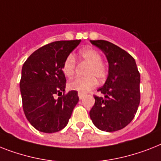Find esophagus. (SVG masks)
I'll return each instance as SVG.
<instances>
[{"instance_id": "34e87169", "label": "esophagus", "mask_w": 161, "mask_h": 161, "mask_svg": "<svg viewBox=\"0 0 161 161\" xmlns=\"http://www.w3.org/2000/svg\"><path fill=\"white\" fill-rule=\"evenodd\" d=\"M78 97H79V98H80V99L83 98V97L85 96V94L83 93V92H78Z\"/></svg>"}]
</instances>
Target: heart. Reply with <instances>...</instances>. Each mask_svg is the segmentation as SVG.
<instances>
[{
  "instance_id": "b5f03b06",
  "label": "heart",
  "mask_w": 161,
  "mask_h": 161,
  "mask_svg": "<svg viewBox=\"0 0 161 161\" xmlns=\"http://www.w3.org/2000/svg\"><path fill=\"white\" fill-rule=\"evenodd\" d=\"M78 57L83 62L88 64L85 70V77H79L72 79L68 83L69 89L80 92H86L97 85V79L105 80L108 77V68L102 61V55L96 49L87 47L81 49ZM76 60L72 54L68 55L63 63V72L67 77L74 76L76 71Z\"/></svg>"
}]
</instances>
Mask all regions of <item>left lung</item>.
Here are the masks:
<instances>
[{
	"mask_svg": "<svg viewBox=\"0 0 161 161\" xmlns=\"http://www.w3.org/2000/svg\"><path fill=\"white\" fill-rule=\"evenodd\" d=\"M90 42L104 52L109 64L108 79L94 95L95 104L89 112L97 127L104 131H116L132 121L141 100V76L132 56L116 44L106 40Z\"/></svg>",
	"mask_w": 161,
	"mask_h": 161,
	"instance_id": "8db88e82",
	"label": "left lung"
}]
</instances>
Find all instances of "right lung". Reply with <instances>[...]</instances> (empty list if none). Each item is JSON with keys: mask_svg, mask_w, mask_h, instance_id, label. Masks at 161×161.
I'll return each mask as SVG.
<instances>
[{"mask_svg": "<svg viewBox=\"0 0 161 161\" xmlns=\"http://www.w3.org/2000/svg\"><path fill=\"white\" fill-rule=\"evenodd\" d=\"M80 41L60 40L45 44L23 64L19 82L23 110L29 122L40 131L53 133L64 129L79 100L77 91L65 92L62 67Z\"/></svg>", "mask_w": 161, "mask_h": 161, "instance_id": "add662e5", "label": "right lung"}]
</instances>
